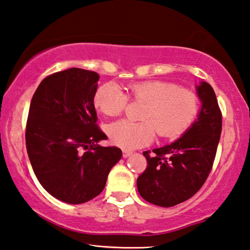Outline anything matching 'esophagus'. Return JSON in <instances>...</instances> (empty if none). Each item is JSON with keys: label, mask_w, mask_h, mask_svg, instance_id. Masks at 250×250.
<instances>
[{"label": "esophagus", "mask_w": 250, "mask_h": 250, "mask_svg": "<svg viewBox=\"0 0 250 250\" xmlns=\"http://www.w3.org/2000/svg\"><path fill=\"white\" fill-rule=\"evenodd\" d=\"M130 155H132V151L123 150V157H124V158H127V157H129Z\"/></svg>", "instance_id": "1"}]
</instances>
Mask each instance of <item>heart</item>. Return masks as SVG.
Masks as SVG:
<instances>
[{
	"label": "heart",
	"instance_id": "b5f03b06",
	"mask_svg": "<svg viewBox=\"0 0 250 250\" xmlns=\"http://www.w3.org/2000/svg\"><path fill=\"white\" fill-rule=\"evenodd\" d=\"M127 95L144 102L143 122L118 121L108 127L112 144L126 149L146 146L155 137L174 138L193 124L200 112V99L194 92L181 89L176 83L149 80L128 85ZM128 97L114 83H104L96 89L93 104L106 116H117L124 111Z\"/></svg>",
	"mask_w": 250,
	"mask_h": 250
}]
</instances>
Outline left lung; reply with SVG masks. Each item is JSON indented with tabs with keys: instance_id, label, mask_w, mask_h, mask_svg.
<instances>
[{
	"instance_id": "1",
	"label": "left lung",
	"mask_w": 250,
	"mask_h": 250,
	"mask_svg": "<svg viewBox=\"0 0 250 250\" xmlns=\"http://www.w3.org/2000/svg\"><path fill=\"white\" fill-rule=\"evenodd\" d=\"M202 102L191 127L170 145L144 151L147 168L137 179L143 199L170 208L198 192L211 172L222 133V112L213 87L207 82L196 86Z\"/></svg>"
}]
</instances>
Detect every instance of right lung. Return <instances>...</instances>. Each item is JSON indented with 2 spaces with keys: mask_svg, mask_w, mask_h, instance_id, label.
Masks as SVG:
<instances>
[{
  "mask_svg": "<svg viewBox=\"0 0 250 250\" xmlns=\"http://www.w3.org/2000/svg\"><path fill=\"white\" fill-rule=\"evenodd\" d=\"M100 76L70 68L46 77L30 102L26 149L43 189L69 204L87 202L103 191L111 169L122 158L96 121L93 96Z\"/></svg>",
  "mask_w": 250,
  "mask_h": 250,
  "instance_id": "add662e5",
  "label": "right lung"
}]
</instances>
